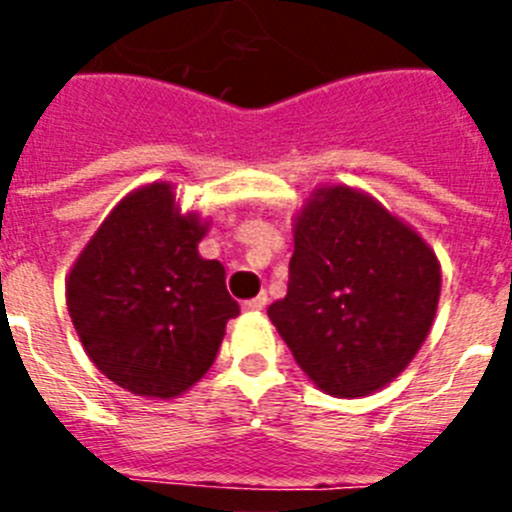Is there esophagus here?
I'll return each instance as SVG.
<instances>
[{
    "label": "esophagus",
    "instance_id": "1",
    "mask_svg": "<svg viewBox=\"0 0 512 512\" xmlns=\"http://www.w3.org/2000/svg\"><path fill=\"white\" fill-rule=\"evenodd\" d=\"M266 302H269V297H266L264 292H261L259 297H253V300H248L243 307H246L248 312H261V310H264V307H266Z\"/></svg>",
    "mask_w": 512,
    "mask_h": 512
}]
</instances>
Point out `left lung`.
Here are the masks:
<instances>
[{"label": "left lung", "mask_w": 512, "mask_h": 512, "mask_svg": "<svg viewBox=\"0 0 512 512\" xmlns=\"http://www.w3.org/2000/svg\"><path fill=\"white\" fill-rule=\"evenodd\" d=\"M438 295L433 248L374 197L333 184L295 217L287 295L269 318L320 390L364 397L413 361Z\"/></svg>", "instance_id": "obj_1"}]
</instances>
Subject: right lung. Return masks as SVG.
<instances>
[{
	"label": "right lung",
	"mask_w": 512,
	"mask_h": 512,
	"mask_svg": "<svg viewBox=\"0 0 512 512\" xmlns=\"http://www.w3.org/2000/svg\"><path fill=\"white\" fill-rule=\"evenodd\" d=\"M207 223L182 215L174 187L153 182L104 217L66 279V305L99 372L143 397L200 382L241 307L220 261L202 259Z\"/></svg>",
	"instance_id": "right-lung-1"
}]
</instances>
